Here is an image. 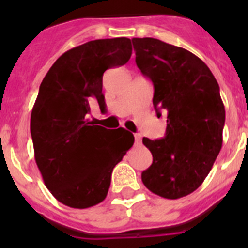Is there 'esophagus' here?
Instances as JSON below:
<instances>
[{
  "mask_svg": "<svg viewBox=\"0 0 248 248\" xmlns=\"http://www.w3.org/2000/svg\"><path fill=\"white\" fill-rule=\"evenodd\" d=\"M135 144H137V145H140V144H141V135L140 134H135Z\"/></svg>",
  "mask_w": 248,
  "mask_h": 248,
  "instance_id": "34e87169",
  "label": "esophagus"
}]
</instances>
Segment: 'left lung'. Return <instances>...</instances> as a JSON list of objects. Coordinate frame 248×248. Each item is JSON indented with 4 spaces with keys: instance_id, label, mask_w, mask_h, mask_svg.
<instances>
[{
    "instance_id": "8db88e82",
    "label": "left lung",
    "mask_w": 248,
    "mask_h": 248,
    "mask_svg": "<svg viewBox=\"0 0 248 248\" xmlns=\"http://www.w3.org/2000/svg\"><path fill=\"white\" fill-rule=\"evenodd\" d=\"M131 41L138 68L154 84L157 117L168 118L165 138L143 139L153 164L141 180L161 198H184L203 183L222 146L225 107L217 80L185 48L149 37Z\"/></svg>"
}]
</instances>
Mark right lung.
Returning a JSON list of instances; mask_svg holds the SVG:
<instances>
[{"instance_id":"add662e5","label":"right lung","mask_w":248,"mask_h":248,"mask_svg":"<svg viewBox=\"0 0 248 248\" xmlns=\"http://www.w3.org/2000/svg\"><path fill=\"white\" fill-rule=\"evenodd\" d=\"M131 39H95L67 50L43 78L31 114L34 159L45 185L63 205L102 202L111 171L134 144L125 129L110 131L89 120L91 105L105 109L103 73L125 64Z\"/></svg>"}]
</instances>
